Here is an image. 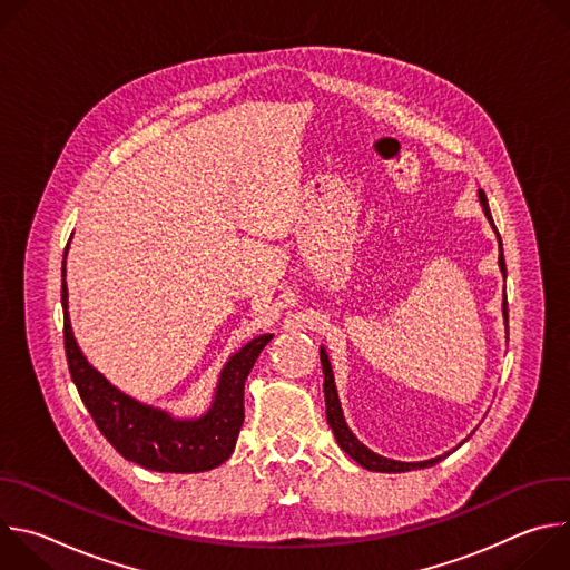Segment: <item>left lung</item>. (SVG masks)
<instances>
[{
    "instance_id": "1",
    "label": "left lung",
    "mask_w": 570,
    "mask_h": 570,
    "mask_svg": "<svg viewBox=\"0 0 570 570\" xmlns=\"http://www.w3.org/2000/svg\"><path fill=\"white\" fill-rule=\"evenodd\" d=\"M480 196V205L487 214V218L492 220V212H490V205H487V196L484 191L480 189L478 191ZM494 225V220H492ZM497 227V225H494ZM501 240V238H499ZM501 271L505 275V259H503V253H501ZM503 315L508 320V299L503 302ZM320 363H322V374H324V405H327V424L332 426L334 435H336V442L338 446L354 458L361 466L370 469V471H381V473H399V471H413V469H424V466H433L438 464L442 458H446L449 453L440 455V458H433V460H426V462H396V460H387V458H381L376 453H372L367 446H363L354 435L352 431L347 429L345 420H343V411H341V403H338V392H336V383H334V374H332V365H330V358H327V352L320 350Z\"/></svg>"
}]
</instances>
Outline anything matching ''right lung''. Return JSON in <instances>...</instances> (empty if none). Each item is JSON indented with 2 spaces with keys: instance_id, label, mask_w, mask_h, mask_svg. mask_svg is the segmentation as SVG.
<instances>
[{
  "instance_id": "add662e5",
  "label": "right lung",
  "mask_w": 570,
  "mask_h": 570,
  "mask_svg": "<svg viewBox=\"0 0 570 570\" xmlns=\"http://www.w3.org/2000/svg\"><path fill=\"white\" fill-rule=\"evenodd\" d=\"M60 299L65 308L62 334L71 381L97 429L126 460L161 473H198L209 471L229 458L243 426V385L273 334L259 336L238 350L220 372L209 413L200 420L183 422L126 396L80 354L67 315L65 262Z\"/></svg>"
}]
</instances>
